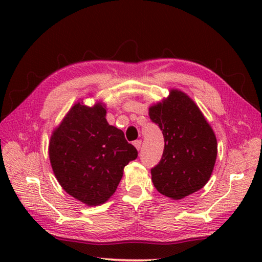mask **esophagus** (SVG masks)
I'll list each match as a JSON object with an SVG mask.
<instances>
[{
    "instance_id": "esophagus-1",
    "label": "esophagus",
    "mask_w": 262,
    "mask_h": 262,
    "mask_svg": "<svg viewBox=\"0 0 262 262\" xmlns=\"http://www.w3.org/2000/svg\"><path fill=\"white\" fill-rule=\"evenodd\" d=\"M134 146L137 148V149H141V146H142V141L141 140H137L134 142Z\"/></svg>"
}]
</instances>
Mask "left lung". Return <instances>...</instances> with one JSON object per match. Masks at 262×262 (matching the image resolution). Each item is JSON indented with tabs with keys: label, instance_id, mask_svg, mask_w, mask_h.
Segmentation results:
<instances>
[{
	"label": "left lung",
	"instance_id": "obj_1",
	"mask_svg": "<svg viewBox=\"0 0 262 262\" xmlns=\"http://www.w3.org/2000/svg\"><path fill=\"white\" fill-rule=\"evenodd\" d=\"M148 115L164 137L162 159L151 170L154 187L174 200L198 191L208 182L216 162L213 128L193 100L178 89L151 105Z\"/></svg>",
	"mask_w": 262,
	"mask_h": 262
}]
</instances>
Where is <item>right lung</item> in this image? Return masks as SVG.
<instances>
[{
	"mask_svg": "<svg viewBox=\"0 0 262 262\" xmlns=\"http://www.w3.org/2000/svg\"><path fill=\"white\" fill-rule=\"evenodd\" d=\"M102 102H75L53 130L48 153L59 185L86 206L104 204L115 193L124 168L137 149L124 132L108 124Z\"/></svg>",
	"mask_w": 262,
	"mask_h": 262,
	"instance_id": "1",
	"label": "right lung"
}]
</instances>
